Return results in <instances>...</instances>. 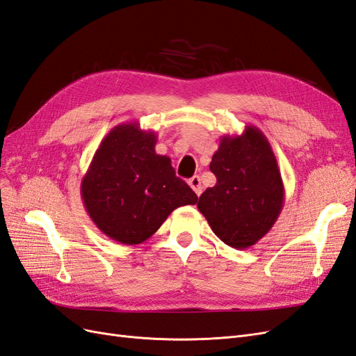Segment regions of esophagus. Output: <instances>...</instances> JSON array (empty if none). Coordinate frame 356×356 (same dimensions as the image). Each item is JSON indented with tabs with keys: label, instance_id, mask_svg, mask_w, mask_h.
Instances as JSON below:
<instances>
[{
	"label": "esophagus",
	"instance_id": "34e87169",
	"mask_svg": "<svg viewBox=\"0 0 356 356\" xmlns=\"http://www.w3.org/2000/svg\"><path fill=\"white\" fill-rule=\"evenodd\" d=\"M188 184H190V187L195 190V193L197 196H200L202 195V191H203V187H202V182H200V177H193V178H190L188 179Z\"/></svg>",
	"mask_w": 356,
	"mask_h": 356
}]
</instances>
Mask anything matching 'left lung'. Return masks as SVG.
<instances>
[{
    "instance_id": "8db88e82",
    "label": "left lung",
    "mask_w": 356,
    "mask_h": 356,
    "mask_svg": "<svg viewBox=\"0 0 356 356\" xmlns=\"http://www.w3.org/2000/svg\"><path fill=\"white\" fill-rule=\"evenodd\" d=\"M217 184L204 190L197 208L212 232L236 250L260 241L284 208L285 187L270 143L255 126L224 135L212 156Z\"/></svg>"
}]
</instances>
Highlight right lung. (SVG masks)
Segmentation results:
<instances>
[{
    "label": "right lung",
    "instance_id": "add662e5",
    "mask_svg": "<svg viewBox=\"0 0 356 356\" xmlns=\"http://www.w3.org/2000/svg\"><path fill=\"white\" fill-rule=\"evenodd\" d=\"M156 132L143 131L136 122L118 124L102 139L81 179L89 217L118 243H143L172 211L197 202L170 159L156 153Z\"/></svg>",
    "mask_w": 356,
    "mask_h": 356
}]
</instances>
